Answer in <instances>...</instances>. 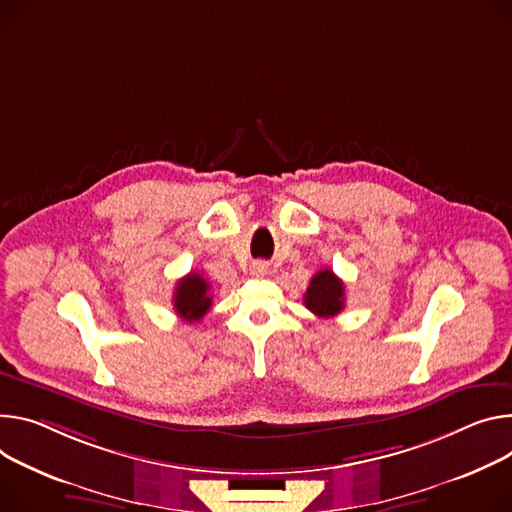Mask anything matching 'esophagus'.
Instances as JSON below:
<instances>
[{"label":"esophagus","instance_id":"esophagus-1","mask_svg":"<svg viewBox=\"0 0 512 512\" xmlns=\"http://www.w3.org/2000/svg\"><path fill=\"white\" fill-rule=\"evenodd\" d=\"M253 271H255L257 275H263V273H267V265H265V263H255Z\"/></svg>","mask_w":512,"mask_h":512}]
</instances>
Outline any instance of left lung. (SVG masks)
<instances>
[{
	"label": "left lung",
	"mask_w": 512,
	"mask_h": 512,
	"mask_svg": "<svg viewBox=\"0 0 512 512\" xmlns=\"http://www.w3.org/2000/svg\"><path fill=\"white\" fill-rule=\"evenodd\" d=\"M304 304L318 318H333L345 308V286L331 269H320L312 275Z\"/></svg>",
	"instance_id": "obj_1"
}]
</instances>
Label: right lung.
Instances as JSON below:
<instances>
[{"instance_id": "right-lung-1", "label": "right lung", "mask_w": 512, "mask_h": 512, "mask_svg": "<svg viewBox=\"0 0 512 512\" xmlns=\"http://www.w3.org/2000/svg\"><path fill=\"white\" fill-rule=\"evenodd\" d=\"M210 306H212L210 284L204 280V277L198 271H192L185 277H181L173 294V308L179 314V318L188 322H198L206 316Z\"/></svg>"}]
</instances>
